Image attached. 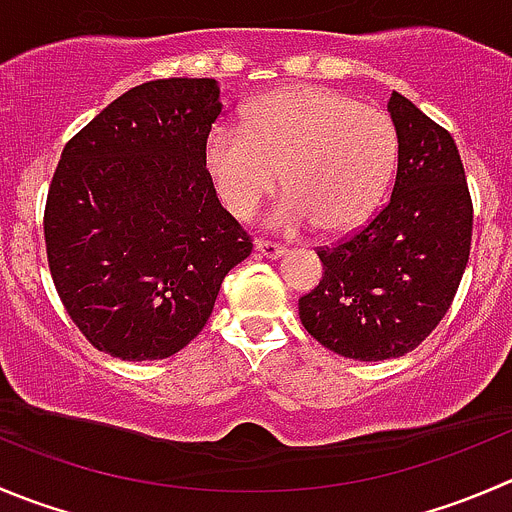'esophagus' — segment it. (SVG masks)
<instances>
[{"instance_id": "34e87169", "label": "esophagus", "mask_w": 512, "mask_h": 512, "mask_svg": "<svg viewBox=\"0 0 512 512\" xmlns=\"http://www.w3.org/2000/svg\"><path fill=\"white\" fill-rule=\"evenodd\" d=\"M257 252L265 257H282L285 255V247L280 242H272V240H257Z\"/></svg>"}]
</instances>
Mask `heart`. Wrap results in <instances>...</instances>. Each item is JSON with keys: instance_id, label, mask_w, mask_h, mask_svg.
<instances>
[{"instance_id": "heart-1", "label": "heart", "mask_w": 512, "mask_h": 512, "mask_svg": "<svg viewBox=\"0 0 512 512\" xmlns=\"http://www.w3.org/2000/svg\"><path fill=\"white\" fill-rule=\"evenodd\" d=\"M398 160V132L382 109L335 89L290 87L267 94L245 124H217L205 142V167L222 207L250 220L277 190L280 230L315 225L347 232L380 200Z\"/></svg>"}]
</instances>
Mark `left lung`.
Returning a JSON list of instances; mask_svg holds the SVG:
<instances>
[{
  "label": "left lung",
  "instance_id": "left-lung-1",
  "mask_svg": "<svg viewBox=\"0 0 512 512\" xmlns=\"http://www.w3.org/2000/svg\"><path fill=\"white\" fill-rule=\"evenodd\" d=\"M398 175L367 225L317 247L322 280L300 297L305 330L327 350L377 362L415 350L445 317L473 240V200L445 127L393 92Z\"/></svg>",
  "mask_w": 512,
  "mask_h": 512
}]
</instances>
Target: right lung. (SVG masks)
I'll use <instances>...</instances> for the list:
<instances>
[{"mask_svg":"<svg viewBox=\"0 0 512 512\" xmlns=\"http://www.w3.org/2000/svg\"><path fill=\"white\" fill-rule=\"evenodd\" d=\"M215 79H155L64 145L44 205L54 287L77 330L119 360H165L212 315L252 237L220 205L205 142Z\"/></svg>","mask_w":512,"mask_h":512,"instance_id":"1","label":"right lung"}]
</instances>
